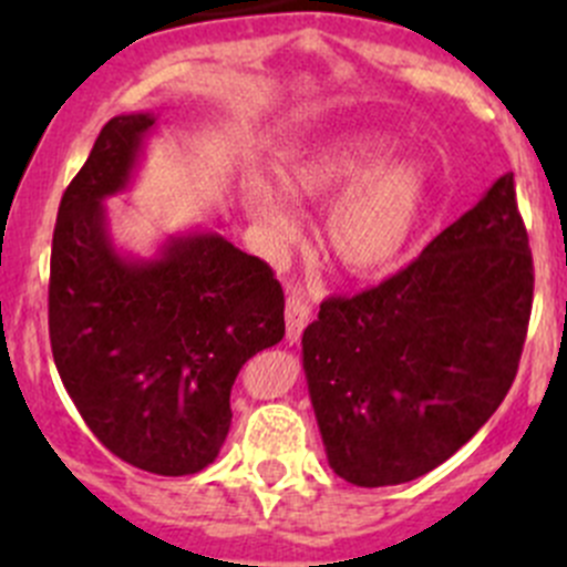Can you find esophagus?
<instances>
[{"instance_id": "34e87169", "label": "esophagus", "mask_w": 567, "mask_h": 567, "mask_svg": "<svg viewBox=\"0 0 567 567\" xmlns=\"http://www.w3.org/2000/svg\"><path fill=\"white\" fill-rule=\"evenodd\" d=\"M312 318V305L301 290H293L288 293V301H285V323H288V342H296L305 331V326L310 323Z\"/></svg>"}]
</instances>
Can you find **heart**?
I'll return each mask as SVG.
<instances>
[{
	"instance_id": "1",
	"label": "heart",
	"mask_w": 567,
	"mask_h": 567,
	"mask_svg": "<svg viewBox=\"0 0 567 567\" xmlns=\"http://www.w3.org/2000/svg\"><path fill=\"white\" fill-rule=\"evenodd\" d=\"M394 140L381 134L348 136L307 153L285 169V188L299 203L323 205L326 244L351 274H381L409 249L427 199V173L416 158L394 156ZM282 188L247 183L244 203L262 236L274 244L299 236V216Z\"/></svg>"
}]
</instances>
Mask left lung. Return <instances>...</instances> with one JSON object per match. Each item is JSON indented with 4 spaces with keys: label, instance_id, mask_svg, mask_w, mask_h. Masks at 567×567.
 <instances>
[{
    "label": "left lung",
    "instance_id": "1",
    "mask_svg": "<svg viewBox=\"0 0 567 567\" xmlns=\"http://www.w3.org/2000/svg\"><path fill=\"white\" fill-rule=\"evenodd\" d=\"M532 288L527 227L507 173L403 271L326 299L301 348L334 474L381 488L458 453L516 379Z\"/></svg>",
    "mask_w": 567,
    "mask_h": 567
}]
</instances>
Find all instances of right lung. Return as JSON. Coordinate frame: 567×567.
Wrapping results in <instances>:
<instances>
[{
  "label": "right lung",
  "mask_w": 567,
  "mask_h": 567,
  "mask_svg": "<svg viewBox=\"0 0 567 567\" xmlns=\"http://www.w3.org/2000/svg\"><path fill=\"white\" fill-rule=\"evenodd\" d=\"M156 114L112 117L62 194L51 241L49 337L79 414L120 461L183 477L230 431L238 370L285 337V293L260 257L188 233L125 257L104 199L128 186Z\"/></svg>",
  "instance_id": "obj_1"
}]
</instances>
